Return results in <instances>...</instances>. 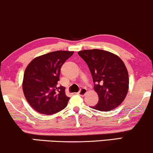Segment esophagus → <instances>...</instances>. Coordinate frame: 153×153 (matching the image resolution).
I'll return each mask as SVG.
<instances>
[{
    "label": "esophagus",
    "mask_w": 153,
    "mask_h": 153,
    "mask_svg": "<svg viewBox=\"0 0 153 153\" xmlns=\"http://www.w3.org/2000/svg\"><path fill=\"white\" fill-rule=\"evenodd\" d=\"M87 93V89L86 88H82L80 90V91L78 93V95H80V96H83L84 95H85V94Z\"/></svg>",
    "instance_id": "esophagus-1"
}]
</instances>
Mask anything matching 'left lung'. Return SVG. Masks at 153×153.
<instances>
[{"instance_id":"8db88e82","label":"left lung","mask_w":153,"mask_h":153,"mask_svg":"<svg viewBox=\"0 0 153 153\" xmlns=\"http://www.w3.org/2000/svg\"><path fill=\"white\" fill-rule=\"evenodd\" d=\"M78 53L88 66L99 96V102L92 108L108 111L118 107L129 88V75L123 61L114 54L96 49Z\"/></svg>"}]
</instances>
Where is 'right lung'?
Returning <instances> with one entry per match:
<instances>
[{"instance_id":"right-lung-1","label":"right lung","mask_w":153,"mask_h":153,"mask_svg":"<svg viewBox=\"0 0 153 153\" xmlns=\"http://www.w3.org/2000/svg\"><path fill=\"white\" fill-rule=\"evenodd\" d=\"M74 52L55 51L36 57L26 67L23 91L26 101L42 114H54L68 105L65 88L58 87L61 67Z\"/></svg>"}]
</instances>
